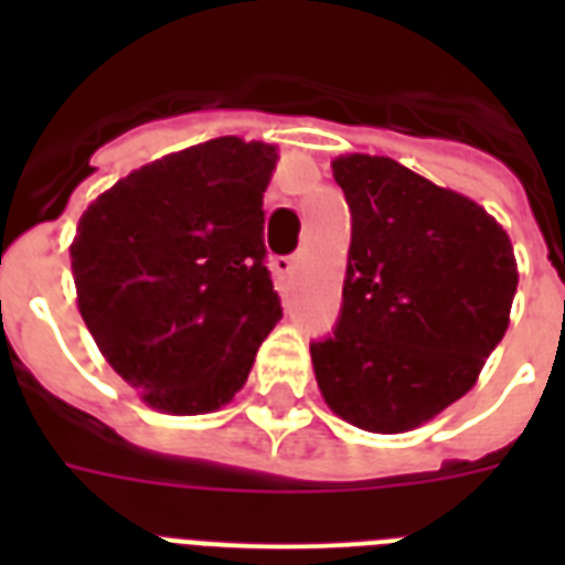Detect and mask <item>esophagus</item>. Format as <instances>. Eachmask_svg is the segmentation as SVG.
<instances>
[{"label":"esophagus","instance_id":"1","mask_svg":"<svg viewBox=\"0 0 565 565\" xmlns=\"http://www.w3.org/2000/svg\"><path fill=\"white\" fill-rule=\"evenodd\" d=\"M296 264H299V257H275L273 260V269L278 275H292V269H296Z\"/></svg>","mask_w":565,"mask_h":565}]
</instances>
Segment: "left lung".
I'll list each match as a JSON object with an SVG mask.
<instances>
[{
    "mask_svg": "<svg viewBox=\"0 0 565 565\" xmlns=\"http://www.w3.org/2000/svg\"><path fill=\"white\" fill-rule=\"evenodd\" d=\"M334 179L352 246L337 326L310 343L313 372L337 416L402 434L472 390L508 331L516 257L481 204L393 158L345 154Z\"/></svg>",
    "mask_w": 565,
    "mask_h": 565,
    "instance_id": "left-lung-1",
    "label": "left lung"
}]
</instances>
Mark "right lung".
Instances as JSON below:
<instances>
[{"instance_id": "obj_1", "label": "right lung", "mask_w": 565, "mask_h": 565, "mask_svg": "<svg viewBox=\"0 0 565 565\" xmlns=\"http://www.w3.org/2000/svg\"><path fill=\"white\" fill-rule=\"evenodd\" d=\"M275 161V146L216 137L135 170L78 222L70 257L84 326L158 411L231 402L281 319L264 243Z\"/></svg>"}]
</instances>
